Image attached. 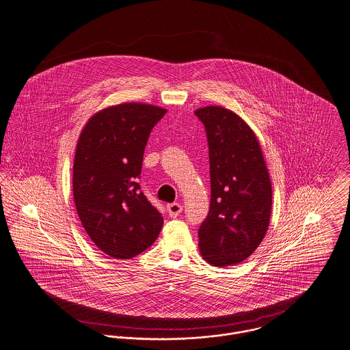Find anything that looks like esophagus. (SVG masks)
<instances>
[{
    "label": "esophagus",
    "instance_id": "esophagus-1",
    "mask_svg": "<svg viewBox=\"0 0 350 350\" xmlns=\"http://www.w3.org/2000/svg\"><path fill=\"white\" fill-rule=\"evenodd\" d=\"M182 206L179 203H171L167 206V211H168V215L171 218H176L180 213H182Z\"/></svg>",
    "mask_w": 350,
    "mask_h": 350
}]
</instances>
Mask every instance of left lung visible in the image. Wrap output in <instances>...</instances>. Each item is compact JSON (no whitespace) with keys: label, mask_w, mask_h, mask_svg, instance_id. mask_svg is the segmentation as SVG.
Returning a JSON list of instances; mask_svg holds the SVG:
<instances>
[{"label":"left lung","mask_w":350,"mask_h":350,"mask_svg":"<svg viewBox=\"0 0 350 350\" xmlns=\"http://www.w3.org/2000/svg\"><path fill=\"white\" fill-rule=\"evenodd\" d=\"M208 140L211 202L199 227L206 262L224 267L253 254L271 215V182L254 131L232 111L208 105L195 111Z\"/></svg>","instance_id":"obj_1"}]
</instances>
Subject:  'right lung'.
Instances as JSON below:
<instances>
[{"label": "right lung", "instance_id": "1", "mask_svg": "<svg viewBox=\"0 0 350 350\" xmlns=\"http://www.w3.org/2000/svg\"><path fill=\"white\" fill-rule=\"evenodd\" d=\"M165 112L123 103L96 112L80 133L73 163L76 210L92 242L112 258L143 253L161 230L163 217L137 178L151 129Z\"/></svg>", "mask_w": 350, "mask_h": 350}]
</instances>
